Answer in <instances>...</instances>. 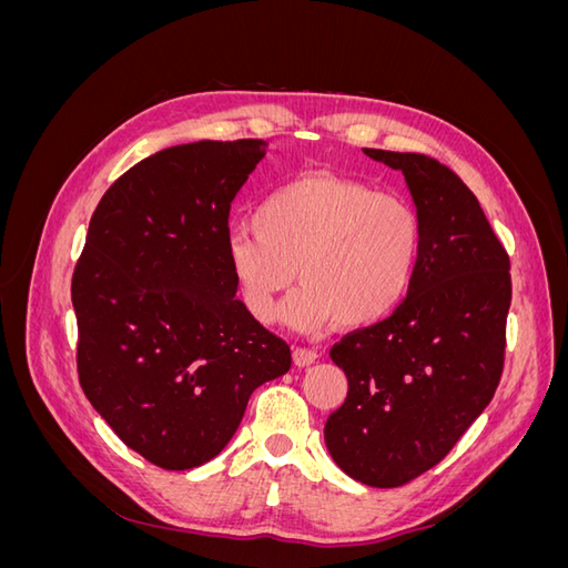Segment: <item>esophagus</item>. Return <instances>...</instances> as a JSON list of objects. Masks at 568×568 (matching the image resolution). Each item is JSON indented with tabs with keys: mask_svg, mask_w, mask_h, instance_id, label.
I'll use <instances>...</instances> for the list:
<instances>
[{
	"mask_svg": "<svg viewBox=\"0 0 568 568\" xmlns=\"http://www.w3.org/2000/svg\"><path fill=\"white\" fill-rule=\"evenodd\" d=\"M317 359V353L311 348H294V365L296 367H311Z\"/></svg>",
	"mask_w": 568,
	"mask_h": 568,
	"instance_id": "esophagus-1",
	"label": "esophagus"
}]
</instances>
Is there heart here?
<instances>
[{
  "instance_id": "heart-1",
  "label": "heart",
  "mask_w": 568,
  "mask_h": 568,
  "mask_svg": "<svg viewBox=\"0 0 568 568\" xmlns=\"http://www.w3.org/2000/svg\"><path fill=\"white\" fill-rule=\"evenodd\" d=\"M422 246V217L407 199L346 175L305 173L261 199L253 230L227 234L225 261L255 320H272L296 274L303 286L282 305L291 329L320 332L334 320L365 329L405 301Z\"/></svg>"
}]
</instances>
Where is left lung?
<instances>
[{
    "label": "left lung",
    "mask_w": 568,
    "mask_h": 568,
    "mask_svg": "<svg viewBox=\"0 0 568 568\" xmlns=\"http://www.w3.org/2000/svg\"><path fill=\"white\" fill-rule=\"evenodd\" d=\"M363 151L405 175L424 246L393 315L332 346L348 395L326 419L324 443L359 484L398 488L436 467L493 400L505 367L509 255L448 165Z\"/></svg>",
    "instance_id": "left-lung-1"
}]
</instances>
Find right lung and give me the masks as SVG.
Returning <instances> with one entry per match:
<instances>
[{"label":"right lung","mask_w":568,"mask_h":568,"mask_svg":"<svg viewBox=\"0 0 568 568\" xmlns=\"http://www.w3.org/2000/svg\"><path fill=\"white\" fill-rule=\"evenodd\" d=\"M265 140L194 142L132 165L101 196L73 272L78 376L128 448L168 471L225 448L291 348L242 301L230 205Z\"/></svg>","instance_id":"right-lung-1"}]
</instances>
